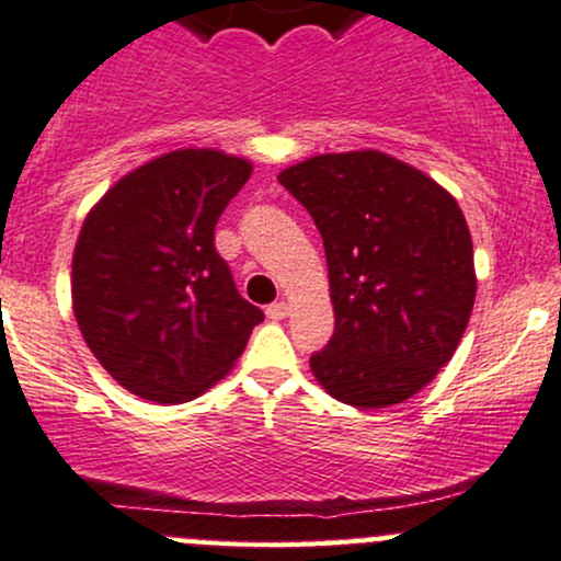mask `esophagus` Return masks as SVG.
<instances>
[{
  "instance_id": "34e87169",
  "label": "esophagus",
  "mask_w": 561,
  "mask_h": 561,
  "mask_svg": "<svg viewBox=\"0 0 561 561\" xmlns=\"http://www.w3.org/2000/svg\"><path fill=\"white\" fill-rule=\"evenodd\" d=\"M287 314H290V306H287L285 300H279V304H271L268 309H265V317H268L271 322H279V320H285Z\"/></svg>"
}]
</instances>
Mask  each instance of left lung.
<instances>
[{
  "label": "left lung",
  "instance_id": "left-lung-1",
  "mask_svg": "<svg viewBox=\"0 0 561 561\" xmlns=\"http://www.w3.org/2000/svg\"><path fill=\"white\" fill-rule=\"evenodd\" d=\"M322 233L335 330L314 379L355 409H387L449 363L476 300L457 198L379 150L325 152L279 172Z\"/></svg>",
  "mask_w": 561,
  "mask_h": 561
}]
</instances>
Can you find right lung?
<instances>
[{"instance_id": "add662e5", "label": "right lung", "mask_w": 561, "mask_h": 561, "mask_svg": "<svg viewBox=\"0 0 561 561\" xmlns=\"http://www.w3.org/2000/svg\"><path fill=\"white\" fill-rule=\"evenodd\" d=\"M252 163L185 147L115 182L82 220L72 309L112 379L152 403H187L244 352L263 311L215 250L222 209Z\"/></svg>"}]
</instances>
